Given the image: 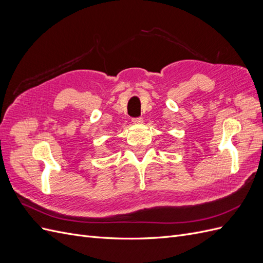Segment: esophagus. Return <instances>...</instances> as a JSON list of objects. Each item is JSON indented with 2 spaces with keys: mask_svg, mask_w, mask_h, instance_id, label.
Here are the masks:
<instances>
[{
  "mask_svg": "<svg viewBox=\"0 0 263 263\" xmlns=\"http://www.w3.org/2000/svg\"><path fill=\"white\" fill-rule=\"evenodd\" d=\"M132 121H133L134 124H141L142 122H144V121H142V117H134Z\"/></svg>",
  "mask_w": 263,
  "mask_h": 263,
  "instance_id": "esophagus-1",
  "label": "esophagus"
}]
</instances>
